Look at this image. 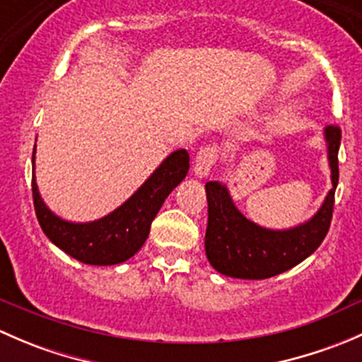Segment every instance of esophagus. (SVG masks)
Listing matches in <instances>:
<instances>
[{
	"label": "esophagus",
	"mask_w": 362,
	"mask_h": 362,
	"mask_svg": "<svg viewBox=\"0 0 362 362\" xmlns=\"http://www.w3.org/2000/svg\"><path fill=\"white\" fill-rule=\"evenodd\" d=\"M218 159V148L214 147V145H206L202 151L196 154L194 160V175L198 178H204L210 175L211 168L215 166Z\"/></svg>",
	"instance_id": "34e87169"
}]
</instances>
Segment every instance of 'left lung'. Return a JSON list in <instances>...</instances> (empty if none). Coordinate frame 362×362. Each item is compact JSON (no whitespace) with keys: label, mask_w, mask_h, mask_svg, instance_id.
<instances>
[{"label":"left lung","mask_w":362,"mask_h":362,"mask_svg":"<svg viewBox=\"0 0 362 362\" xmlns=\"http://www.w3.org/2000/svg\"><path fill=\"white\" fill-rule=\"evenodd\" d=\"M333 189L310 221L291 229H266L249 221L233 203L226 185L206 182L208 226L204 252L218 273L233 279L262 280L294 268L319 249L329 231L338 185V151L341 129H324Z\"/></svg>","instance_id":"8db88e82"}]
</instances>
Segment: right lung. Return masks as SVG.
<instances>
[{"label":"right lung","mask_w":362,"mask_h":362,"mask_svg":"<svg viewBox=\"0 0 362 362\" xmlns=\"http://www.w3.org/2000/svg\"><path fill=\"white\" fill-rule=\"evenodd\" d=\"M187 171V151L180 148L171 152L141 187L112 214L93 222H69L57 217L43 203L36 185L33 152V202L36 217L47 238L76 261L94 266L120 264L141 249L164 199L184 180Z\"/></svg>","instance_id":"obj_1"}]
</instances>
